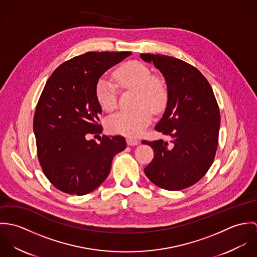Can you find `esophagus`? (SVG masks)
Segmentation results:
<instances>
[{
	"label": "esophagus",
	"mask_w": 257,
	"mask_h": 257,
	"mask_svg": "<svg viewBox=\"0 0 257 257\" xmlns=\"http://www.w3.org/2000/svg\"><path fill=\"white\" fill-rule=\"evenodd\" d=\"M126 143H127V145H128V146H138V145L140 144V142H139L138 140H136V139H132V138L127 139V140H126Z\"/></svg>",
	"instance_id": "obj_1"
}]
</instances>
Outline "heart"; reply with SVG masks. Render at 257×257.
<instances>
[{
    "label": "heart",
    "mask_w": 257,
    "mask_h": 257,
    "mask_svg": "<svg viewBox=\"0 0 257 257\" xmlns=\"http://www.w3.org/2000/svg\"><path fill=\"white\" fill-rule=\"evenodd\" d=\"M113 78L121 89L138 91L136 106L139 109L122 110L111 115L107 121V127L111 133L126 137L140 136L151 120L149 110L154 113L164 110L168 99L166 85L160 77L152 75L145 64L137 61L120 65L113 72ZM95 97L106 111H112L117 106L116 88L105 78L98 80Z\"/></svg>",
    "instance_id": "1"
}]
</instances>
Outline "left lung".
<instances>
[{"label":"left lung","mask_w":257,"mask_h":257,"mask_svg":"<svg viewBox=\"0 0 257 257\" xmlns=\"http://www.w3.org/2000/svg\"><path fill=\"white\" fill-rule=\"evenodd\" d=\"M165 78V111L155 130L172 139L147 142L154 157L145 168L156 186L179 191L201 180L213 164L219 140L220 114L213 89L205 76L183 60L144 53Z\"/></svg>","instance_id":"1"}]
</instances>
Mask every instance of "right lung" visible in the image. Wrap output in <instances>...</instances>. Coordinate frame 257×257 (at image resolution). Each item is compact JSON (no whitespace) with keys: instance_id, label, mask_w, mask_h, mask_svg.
<instances>
[{"instance_id":"right-lung-1","label":"right lung","mask_w":257,"mask_h":257,"mask_svg":"<svg viewBox=\"0 0 257 257\" xmlns=\"http://www.w3.org/2000/svg\"><path fill=\"white\" fill-rule=\"evenodd\" d=\"M132 52H87L58 66L48 78L34 118L37 157L46 178L58 190L86 195L105 181L113 156L125 147L120 136L100 137L102 108L95 97L100 77Z\"/></svg>"}]
</instances>
